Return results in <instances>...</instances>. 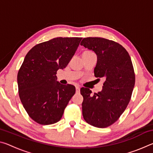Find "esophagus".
<instances>
[{
    "mask_svg": "<svg viewBox=\"0 0 153 153\" xmlns=\"http://www.w3.org/2000/svg\"><path fill=\"white\" fill-rule=\"evenodd\" d=\"M76 93H79V90H80V88L79 86H76Z\"/></svg>",
    "mask_w": 153,
    "mask_h": 153,
    "instance_id": "obj_1",
    "label": "esophagus"
}]
</instances>
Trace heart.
Returning a JSON list of instances; mask_svg holds the SVG:
<instances>
[{"mask_svg": "<svg viewBox=\"0 0 153 153\" xmlns=\"http://www.w3.org/2000/svg\"><path fill=\"white\" fill-rule=\"evenodd\" d=\"M92 53V52L88 51H84L83 53Z\"/></svg>", "mask_w": 153, "mask_h": 153, "instance_id": "b5f03b06", "label": "heart"}]
</instances>
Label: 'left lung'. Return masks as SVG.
<instances>
[{"label": "left lung", "mask_w": 153, "mask_h": 153, "mask_svg": "<svg viewBox=\"0 0 153 153\" xmlns=\"http://www.w3.org/2000/svg\"><path fill=\"white\" fill-rule=\"evenodd\" d=\"M80 45L94 52L97 77H104L102 90L91 94L82 88V115L90 125L104 128L112 125L123 113L130 100L135 74L130 56L120 44L102 38H85Z\"/></svg>", "instance_id": "8db88e82"}]
</instances>
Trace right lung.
<instances>
[{
    "label": "right lung",
    "mask_w": 153,
    "mask_h": 153,
    "mask_svg": "<svg viewBox=\"0 0 153 153\" xmlns=\"http://www.w3.org/2000/svg\"><path fill=\"white\" fill-rule=\"evenodd\" d=\"M82 38H55L38 44L25 55L17 74L21 101L30 117L42 125L59 121L76 93L71 84L59 83L56 71L73 57Z\"/></svg>",
    "instance_id": "1"
}]
</instances>
